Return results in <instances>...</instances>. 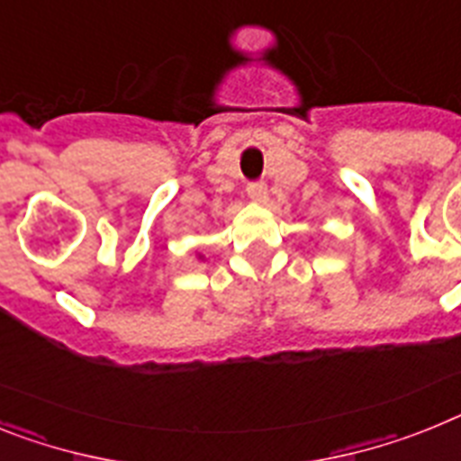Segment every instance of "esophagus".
<instances>
[{
  "instance_id": "1",
  "label": "esophagus",
  "mask_w": 461,
  "mask_h": 461,
  "mask_svg": "<svg viewBox=\"0 0 461 461\" xmlns=\"http://www.w3.org/2000/svg\"><path fill=\"white\" fill-rule=\"evenodd\" d=\"M246 192H249V196L255 203H265L267 201V187L262 183H250L249 187H246Z\"/></svg>"
}]
</instances>
